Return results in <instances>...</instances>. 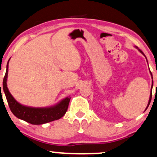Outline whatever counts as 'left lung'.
<instances>
[{
	"label": "left lung",
	"mask_w": 157,
	"mask_h": 157,
	"mask_svg": "<svg viewBox=\"0 0 157 157\" xmlns=\"http://www.w3.org/2000/svg\"><path fill=\"white\" fill-rule=\"evenodd\" d=\"M140 50V52H142V53H143V52H142V51H141L140 50ZM152 87H153V82H152V86H151V88H152ZM151 92H152V90H151ZM151 95H150V99H149V101H148V106H147V107H146V109L147 108H148V107L149 106V105H150V102H151V97H152V93H151Z\"/></svg>",
	"instance_id": "8db88e82"
}]
</instances>
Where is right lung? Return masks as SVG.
<instances>
[{
    "instance_id": "right-lung-1",
    "label": "right lung",
    "mask_w": 157,
    "mask_h": 157,
    "mask_svg": "<svg viewBox=\"0 0 157 157\" xmlns=\"http://www.w3.org/2000/svg\"><path fill=\"white\" fill-rule=\"evenodd\" d=\"M9 61L6 66V71L5 76L3 77V88L7 101H8L9 108L17 118L30 123L31 124L39 125V124H46V123L60 119L61 117H63L65 115V113H67L71 97H67L56 106L46 107V108H34V107L23 106V105L19 104L14 99V97H12V94L9 91L8 88H7L6 80L7 75H8Z\"/></svg>"
}]
</instances>
